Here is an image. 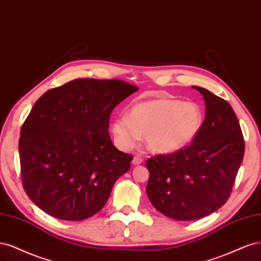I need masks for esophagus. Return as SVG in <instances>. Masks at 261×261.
Listing matches in <instances>:
<instances>
[{
  "mask_svg": "<svg viewBox=\"0 0 261 261\" xmlns=\"http://www.w3.org/2000/svg\"><path fill=\"white\" fill-rule=\"evenodd\" d=\"M142 162H143V159L140 156H134L133 157V161H132V164L134 166H138V165H141Z\"/></svg>",
  "mask_w": 261,
  "mask_h": 261,
  "instance_id": "obj_1",
  "label": "esophagus"
}]
</instances>
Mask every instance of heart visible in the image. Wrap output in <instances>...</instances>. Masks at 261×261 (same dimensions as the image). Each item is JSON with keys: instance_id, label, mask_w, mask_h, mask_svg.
Here are the masks:
<instances>
[{"instance_id": "obj_1", "label": "heart", "mask_w": 261, "mask_h": 261, "mask_svg": "<svg viewBox=\"0 0 261 261\" xmlns=\"http://www.w3.org/2000/svg\"><path fill=\"white\" fill-rule=\"evenodd\" d=\"M204 124V113L194 102L157 97L133 104L129 114L112 122L115 143L130 149L145 137L146 147L156 154L174 153L189 145Z\"/></svg>"}]
</instances>
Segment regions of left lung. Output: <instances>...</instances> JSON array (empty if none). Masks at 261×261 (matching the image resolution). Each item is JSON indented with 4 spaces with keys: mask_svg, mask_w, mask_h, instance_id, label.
<instances>
[{
    "mask_svg": "<svg viewBox=\"0 0 261 261\" xmlns=\"http://www.w3.org/2000/svg\"><path fill=\"white\" fill-rule=\"evenodd\" d=\"M193 88L205 100L203 128L190 145L146 162L150 203L159 213L180 221L200 219L225 204L245 149L231 105L204 88Z\"/></svg>",
    "mask_w": 261,
    "mask_h": 261,
    "instance_id": "obj_1",
    "label": "left lung"
}]
</instances>
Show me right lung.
Returning a JSON list of instances; mask_svg holds the SVG:
<instances>
[{
    "label": "right lung",
    "instance_id": "right-lung-1",
    "mask_svg": "<svg viewBox=\"0 0 261 261\" xmlns=\"http://www.w3.org/2000/svg\"><path fill=\"white\" fill-rule=\"evenodd\" d=\"M139 90L121 80L75 79L33 105L19 139L24 192L57 219L78 221L104 207L133 156L108 133L114 108Z\"/></svg>",
    "mask_w": 261,
    "mask_h": 261
}]
</instances>
